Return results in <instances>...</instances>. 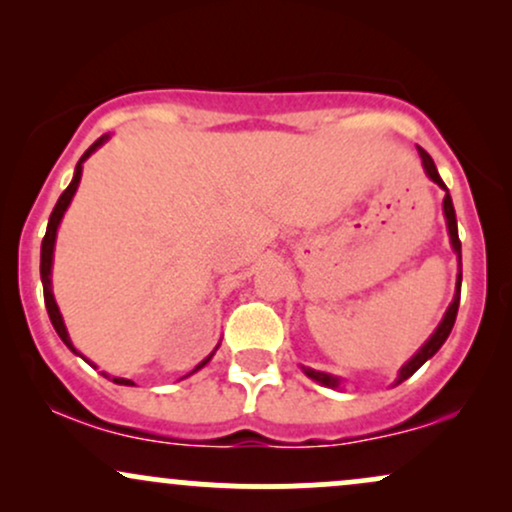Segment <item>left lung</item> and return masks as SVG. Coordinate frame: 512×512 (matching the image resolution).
<instances>
[{"mask_svg": "<svg viewBox=\"0 0 512 512\" xmlns=\"http://www.w3.org/2000/svg\"><path fill=\"white\" fill-rule=\"evenodd\" d=\"M419 156H421V161H424V168H426L428 178H431L433 182H438V185L443 187V190H445L443 211H445V219H448L450 243H452V248H455V252H457V262H460V274H457V293H455V298H452V303H450L448 313H445V317H443V322H440L438 330L433 332V337L428 339V342H426L424 346H421L419 351H416V356L411 358V361L407 363V366H404L402 370H399L397 385H399V383H404V380H407L409 375H414L416 370H419L421 366H424V363L428 361V358H431L433 354H436V351L440 349V346L445 344V339H448V334H450V330H452V325H455L457 308H460V286H462V245H460V236H457L455 209H452V199H450V195H448V187H445V182L440 180V175H438V170H436V163H433V158L428 156L426 151L421 149V146H419ZM305 373H308L310 378H313V380H317V383H322V385H327V387H337V385H339V380H337V378H332V375H327V373H320V370H305Z\"/></svg>", "mask_w": 512, "mask_h": 512, "instance_id": "left-lung-1", "label": "left lung"}]
</instances>
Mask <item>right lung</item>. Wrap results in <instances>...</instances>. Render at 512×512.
<instances>
[{"label": "right lung", "instance_id": "right-lung-1", "mask_svg": "<svg viewBox=\"0 0 512 512\" xmlns=\"http://www.w3.org/2000/svg\"><path fill=\"white\" fill-rule=\"evenodd\" d=\"M105 142V137H101L98 139V142H93L91 146H88L86 149V154L79 158V163H76V170H74V180L69 182V187L67 190L62 192L60 195V199H57V204H55V209H52V214H50V221H48V231H45V238H43V245H40V279H43V293H45V308H48V315H50V322H52V327H55V332L60 334V339L64 344L69 346V349L74 351L76 354V349L72 346V342H69V334H67V327H64V322H62V315H60V308H57V303H55V296H52V286H50V269H52V250H55V238H57V226H60V221H62V216H64V211H67V207H69V202H72V197H74V192H76V187H79V180H81V163L86 161L88 156L93 154V151L98 149V146H101ZM211 358V356H209ZM209 358H204L202 363H199V366L195 368V370H199L202 366H207L209 363ZM195 370H192V373H195ZM117 385H134L132 380H125V378H113Z\"/></svg>", "mask_w": 512, "mask_h": 512}]
</instances>
